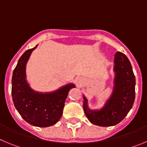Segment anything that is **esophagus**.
Returning <instances> with one entry per match:
<instances>
[{"label": "esophagus", "mask_w": 147, "mask_h": 147, "mask_svg": "<svg viewBox=\"0 0 147 147\" xmlns=\"http://www.w3.org/2000/svg\"><path fill=\"white\" fill-rule=\"evenodd\" d=\"M79 81H80V82H81V80H79Z\"/></svg>", "instance_id": "obj_1"}]
</instances>
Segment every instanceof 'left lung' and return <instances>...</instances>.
<instances>
[{"mask_svg": "<svg viewBox=\"0 0 147 147\" xmlns=\"http://www.w3.org/2000/svg\"><path fill=\"white\" fill-rule=\"evenodd\" d=\"M113 88L105 105L98 110H91L88 98L83 95V109L90 123L101 127L119 124L125 118L134 104L136 77L131 63L125 54L118 51L114 56Z\"/></svg>", "mask_w": 147, "mask_h": 147, "instance_id": "8db88e82", "label": "left lung"}]
</instances>
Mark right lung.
I'll use <instances>...</instances> for the list:
<instances>
[{
  "mask_svg": "<svg viewBox=\"0 0 147 147\" xmlns=\"http://www.w3.org/2000/svg\"><path fill=\"white\" fill-rule=\"evenodd\" d=\"M37 47L27 50L18 60L11 79V96L15 108L27 123L47 127L59 121L68 92L76 86L68 83L54 91L45 93L32 89L26 80V71L30 56Z\"/></svg>",
  "mask_w": 147,
  "mask_h": 147,
  "instance_id": "right-lung-1",
  "label": "right lung"
}]
</instances>
